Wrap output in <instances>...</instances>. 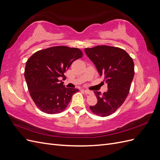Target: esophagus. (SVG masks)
Wrapping results in <instances>:
<instances>
[{"label": "esophagus", "instance_id": "obj_1", "mask_svg": "<svg viewBox=\"0 0 160 160\" xmlns=\"http://www.w3.org/2000/svg\"><path fill=\"white\" fill-rule=\"evenodd\" d=\"M84 92H85V93L86 94H88V95H91V94L93 93V92L89 91V90H88V89H85V90H84Z\"/></svg>", "mask_w": 160, "mask_h": 160}]
</instances>
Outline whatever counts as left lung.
Returning a JSON list of instances; mask_svg holds the SVG:
<instances>
[{
	"mask_svg": "<svg viewBox=\"0 0 160 160\" xmlns=\"http://www.w3.org/2000/svg\"><path fill=\"white\" fill-rule=\"evenodd\" d=\"M85 52L100 76L104 77L108 88L103 93L94 91L98 103L90 106V109L97 115L107 117L120 108L127 98L134 76L133 59L123 49L108 45L86 48Z\"/></svg>",
	"mask_w": 160,
	"mask_h": 160,
	"instance_id": "left-lung-1",
	"label": "left lung"
}]
</instances>
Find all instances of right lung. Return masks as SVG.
Here are the masks:
<instances>
[{"label": "right lung", "instance_id": "right-lung-1", "mask_svg": "<svg viewBox=\"0 0 160 160\" xmlns=\"http://www.w3.org/2000/svg\"><path fill=\"white\" fill-rule=\"evenodd\" d=\"M83 57L77 48L57 46L40 50L27 61L25 77L30 95L37 107L48 114L59 113L79 90L67 88L64 73L74 61Z\"/></svg>", "mask_w": 160, "mask_h": 160}]
</instances>
